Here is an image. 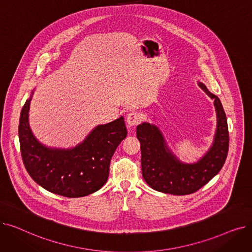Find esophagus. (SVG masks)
Returning <instances> with one entry per match:
<instances>
[{"instance_id": "34e87169", "label": "esophagus", "mask_w": 252, "mask_h": 252, "mask_svg": "<svg viewBox=\"0 0 252 252\" xmlns=\"http://www.w3.org/2000/svg\"><path fill=\"white\" fill-rule=\"evenodd\" d=\"M141 122V115L136 112V111H131L127 114L126 116V124L128 126H134L138 125Z\"/></svg>"}]
</instances>
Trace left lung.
Here are the masks:
<instances>
[{"label":"left lung","instance_id":"obj_1","mask_svg":"<svg viewBox=\"0 0 252 252\" xmlns=\"http://www.w3.org/2000/svg\"><path fill=\"white\" fill-rule=\"evenodd\" d=\"M199 87L215 100L218 126L214 143L204 156L195 163H183L173 154L160 129L149 123L137 126L141 144L142 176L149 186L162 193L187 195L202 188L219 174L229 151V129L226 113L220 99L202 84Z\"/></svg>","mask_w":252,"mask_h":252}]
</instances>
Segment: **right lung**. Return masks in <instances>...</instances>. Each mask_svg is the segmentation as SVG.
<instances>
[{
    "label": "right lung",
    "mask_w": 252,
    "mask_h": 252,
    "mask_svg": "<svg viewBox=\"0 0 252 252\" xmlns=\"http://www.w3.org/2000/svg\"><path fill=\"white\" fill-rule=\"evenodd\" d=\"M32 94L23 105L18 126L22 160L30 176L44 189L69 198L101 189L108 179L111 157L127 135L124 117L96 126L74 148H49L35 139L30 127Z\"/></svg>",
    "instance_id": "obj_1"
}]
</instances>
